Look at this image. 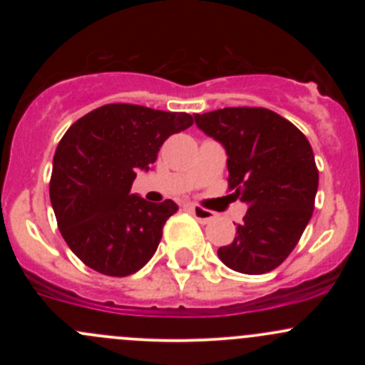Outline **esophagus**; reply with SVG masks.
<instances>
[{
    "instance_id": "obj_1",
    "label": "esophagus",
    "mask_w": 365,
    "mask_h": 365,
    "mask_svg": "<svg viewBox=\"0 0 365 365\" xmlns=\"http://www.w3.org/2000/svg\"><path fill=\"white\" fill-rule=\"evenodd\" d=\"M189 210H190V212H192V215L196 217V219L200 220V222H203V224L210 222V220L215 219V212H210V210L201 208V206L190 205V206H189Z\"/></svg>"
}]
</instances>
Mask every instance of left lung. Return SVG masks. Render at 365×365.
I'll list each match as a JSON object with an SVG mask.
<instances>
[{"instance_id": "left-lung-1", "label": "left lung", "mask_w": 365, "mask_h": 365, "mask_svg": "<svg viewBox=\"0 0 365 365\" xmlns=\"http://www.w3.org/2000/svg\"><path fill=\"white\" fill-rule=\"evenodd\" d=\"M194 120L224 146L231 196L247 205L237 237L217 256L242 274L274 270L295 249L314 210L318 169L307 138L263 108H224Z\"/></svg>"}]
</instances>
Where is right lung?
Instances as JSON below:
<instances>
[{
  "label": "right lung",
  "instance_id": "right-lung-1",
  "mask_svg": "<svg viewBox=\"0 0 365 365\" xmlns=\"http://www.w3.org/2000/svg\"><path fill=\"white\" fill-rule=\"evenodd\" d=\"M192 125L187 113L108 104L65 132L53 159L51 205L72 252L86 267L125 277L159 247L175 201L130 194L138 169L148 171L169 135Z\"/></svg>",
  "mask_w": 365,
  "mask_h": 365
}]
</instances>
